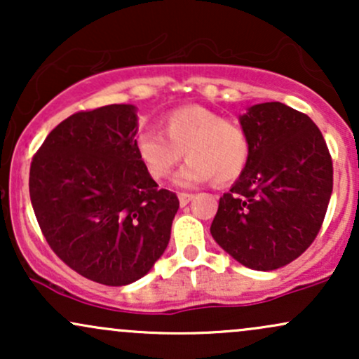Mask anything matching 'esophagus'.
I'll return each instance as SVG.
<instances>
[{"instance_id": "34e87169", "label": "esophagus", "mask_w": 359, "mask_h": 359, "mask_svg": "<svg viewBox=\"0 0 359 359\" xmlns=\"http://www.w3.org/2000/svg\"><path fill=\"white\" fill-rule=\"evenodd\" d=\"M194 199V194H189V192H180L179 194V201H180V205H187L191 201Z\"/></svg>"}]
</instances>
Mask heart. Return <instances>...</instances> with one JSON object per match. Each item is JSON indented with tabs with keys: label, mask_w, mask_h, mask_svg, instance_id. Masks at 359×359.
<instances>
[{
	"label": "heart",
	"mask_w": 359,
	"mask_h": 359,
	"mask_svg": "<svg viewBox=\"0 0 359 359\" xmlns=\"http://www.w3.org/2000/svg\"><path fill=\"white\" fill-rule=\"evenodd\" d=\"M163 133L145 130L137 137V151L148 175L163 180L177 163L189 160L175 177L182 187L205 182L228 185L243 174L250 158V140L240 123L203 106H184L165 114Z\"/></svg>",
	"instance_id": "obj_1"
}]
</instances>
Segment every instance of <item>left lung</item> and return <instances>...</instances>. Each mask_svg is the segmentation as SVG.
Wrapping results in <instances>:
<instances>
[{"mask_svg": "<svg viewBox=\"0 0 359 359\" xmlns=\"http://www.w3.org/2000/svg\"><path fill=\"white\" fill-rule=\"evenodd\" d=\"M250 158L222 194L211 234L222 250L253 270L288 265L316 240L332 194V158L307 114L262 102L240 118Z\"/></svg>", "mask_w": 359, "mask_h": 359, "instance_id": "1", "label": "left lung"}]
</instances>
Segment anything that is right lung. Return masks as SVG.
Here are the masks:
<instances>
[{
    "label": "right lung",
    "instance_id": "right-lung-1",
    "mask_svg": "<svg viewBox=\"0 0 359 359\" xmlns=\"http://www.w3.org/2000/svg\"><path fill=\"white\" fill-rule=\"evenodd\" d=\"M135 106L79 111L57 125L30 167V199L53 253L82 277L121 287L142 278L170 240L179 199L137 151Z\"/></svg>",
    "mask_w": 359,
    "mask_h": 359
}]
</instances>
